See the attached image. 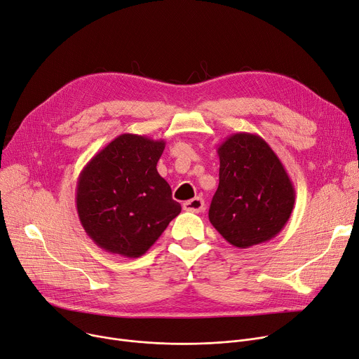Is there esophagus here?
<instances>
[{"label":"esophagus","mask_w":359,"mask_h":359,"mask_svg":"<svg viewBox=\"0 0 359 359\" xmlns=\"http://www.w3.org/2000/svg\"><path fill=\"white\" fill-rule=\"evenodd\" d=\"M183 209L187 212H195L199 213L205 209V201L202 198H194L183 203Z\"/></svg>","instance_id":"1"}]
</instances>
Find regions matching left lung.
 Returning a JSON list of instances; mask_svg holds the SVG:
<instances>
[{
  "label": "left lung",
  "mask_w": 359,
  "mask_h": 359,
  "mask_svg": "<svg viewBox=\"0 0 359 359\" xmlns=\"http://www.w3.org/2000/svg\"><path fill=\"white\" fill-rule=\"evenodd\" d=\"M219 186L209 221L236 248L267 243L287 224L296 192L283 163L264 138L235 133L218 146Z\"/></svg>",
  "instance_id": "left-lung-1"
}]
</instances>
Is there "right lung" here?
Wrapping results in <instances>:
<instances>
[{
  "label": "right lung",
  "mask_w": 359,
  "mask_h": 359,
  "mask_svg": "<svg viewBox=\"0 0 359 359\" xmlns=\"http://www.w3.org/2000/svg\"><path fill=\"white\" fill-rule=\"evenodd\" d=\"M164 140L121 134L82 169L76 186L79 221L90 240L111 254L138 258L182 210L157 172Z\"/></svg>",
  "instance_id": "obj_1"
}]
</instances>
